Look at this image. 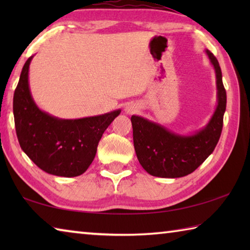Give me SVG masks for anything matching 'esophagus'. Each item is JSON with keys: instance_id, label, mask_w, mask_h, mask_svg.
I'll return each mask as SVG.
<instances>
[{"instance_id": "34e87169", "label": "esophagus", "mask_w": 250, "mask_h": 250, "mask_svg": "<svg viewBox=\"0 0 250 250\" xmlns=\"http://www.w3.org/2000/svg\"><path fill=\"white\" fill-rule=\"evenodd\" d=\"M138 110L137 107H134V105H129V107H126V112L128 113H133Z\"/></svg>"}]
</instances>
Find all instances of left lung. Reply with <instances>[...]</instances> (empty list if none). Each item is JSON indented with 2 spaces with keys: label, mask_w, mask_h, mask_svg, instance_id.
I'll use <instances>...</instances> for the list:
<instances>
[{
  "label": "left lung",
  "mask_w": 250,
  "mask_h": 250,
  "mask_svg": "<svg viewBox=\"0 0 250 250\" xmlns=\"http://www.w3.org/2000/svg\"><path fill=\"white\" fill-rule=\"evenodd\" d=\"M206 54L216 74L217 107L205 128L195 134L180 135L142 117H131L135 153L151 175L175 179L191 174L211 154L221 138L226 90L218 61L208 49Z\"/></svg>",
  "instance_id": "obj_1"
}]
</instances>
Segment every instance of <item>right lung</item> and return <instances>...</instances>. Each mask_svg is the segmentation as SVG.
<instances>
[{
    "instance_id": "add662e5",
    "label": "right lung",
    "mask_w": 250,
    "mask_h": 250,
    "mask_svg": "<svg viewBox=\"0 0 250 250\" xmlns=\"http://www.w3.org/2000/svg\"><path fill=\"white\" fill-rule=\"evenodd\" d=\"M32 58L25 62L13 98L20 146L37 167L49 174L78 176L89 167L101 137L121 110L82 119H58L42 111L29 91Z\"/></svg>"
}]
</instances>
